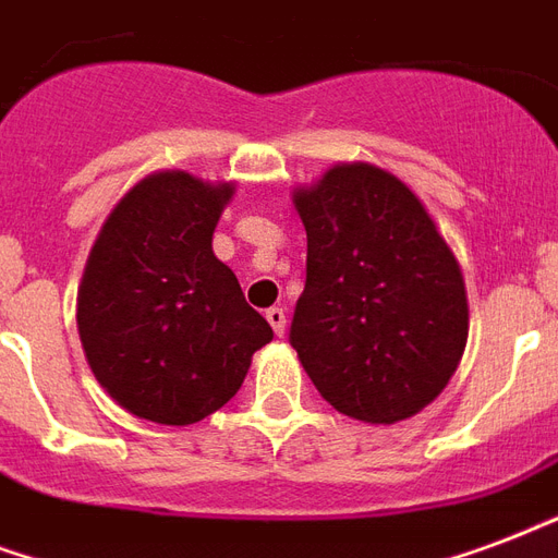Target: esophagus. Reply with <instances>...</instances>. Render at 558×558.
I'll return each mask as SVG.
<instances>
[{
	"label": "esophagus",
	"instance_id": "34e87169",
	"mask_svg": "<svg viewBox=\"0 0 558 558\" xmlns=\"http://www.w3.org/2000/svg\"><path fill=\"white\" fill-rule=\"evenodd\" d=\"M266 318H269L271 330H275L278 336H283V330H287V310L283 307L266 310Z\"/></svg>",
	"mask_w": 558,
	"mask_h": 558
}]
</instances>
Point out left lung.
<instances>
[{"mask_svg": "<svg viewBox=\"0 0 558 558\" xmlns=\"http://www.w3.org/2000/svg\"><path fill=\"white\" fill-rule=\"evenodd\" d=\"M307 283L289 342L336 412L398 424L433 403L468 342L459 260L424 202L380 166L336 163L292 190Z\"/></svg>", "mask_w": 558, "mask_h": 558, "instance_id": "left-lung-1", "label": "left lung"}]
</instances>
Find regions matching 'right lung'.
Segmentation results:
<instances>
[{
    "label": "right lung",
    "instance_id": "add662e5",
    "mask_svg": "<svg viewBox=\"0 0 558 558\" xmlns=\"http://www.w3.org/2000/svg\"><path fill=\"white\" fill-rule=\"evenodd\" d=\"M236 193L184 169L151 172L101 225L78 287V336L96 380L137 418L186 427L240 392L271 342L213 231Z\"/></svg>",
    "mask_w": 558,
    "mask_h": 558
}]
</instances>
